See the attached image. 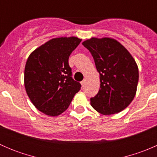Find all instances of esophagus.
Segmentation results:
<instances>
[{"instance_id": "obj_1", "label": "esophagus", "mask_w": 157, "mask_h": 157, "mask_svg": "<svg viewBox=\"0 0 157 157\" xmlns=\"http://www.w3.org/2000/svg\"><path fill=\"white\" fill-rule=\"evenodd\" d=\"M85 84H86V81H85V80H83V81H81V85H82V86H83V87H84Z\"/></svg>"}]
</instances>
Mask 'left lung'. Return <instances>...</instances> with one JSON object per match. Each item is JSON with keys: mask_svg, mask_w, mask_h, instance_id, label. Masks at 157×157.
<instances>
[{"mask_svg": "<svg viewBox=\"0 0 157 157\" xmlns=\"http://www.w3.org/2000/svg\"><path fill=\"white\" fill-rule=\"evenodd\" d=\"M82 44L91 53L100 78V89L90 98L91 105L102 115L121 112L137 91L139 73L135 61L115 39L92 38Z\"/></svg>", "mask_w": 157, "mask_h": 157, "instance_id": "left-lung-1", "label": "left lung"}]
</instances>
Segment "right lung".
<instances>
[{"instance_id":"right-lung-1","label":"right lung","mask_w":157,"mask_h":157,"mask_svg":"<svg viewBox=\"0 0 157 157\" xmlns=\"http://www.w3.org/2000/svg\"><path fill=\"white\" fill-rule=\"evenodd\" d=\"M81 39L61 37L51 39L28 58L24 71L26 93L36 108L57 116L66 110L81 84L72 78L69 56Z\"/></svg>"}]
</instances>
